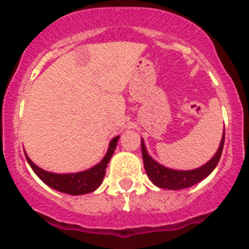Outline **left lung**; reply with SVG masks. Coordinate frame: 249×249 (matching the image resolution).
<instances>
[{
	"instance_id": "left-lung-1",
	"label": "left lung",
	"mask_w": 249,
	"mask_h": 249,
	"mask_svg": "<svg viewBox=\"0 0 249 249\" xmlns=\"http://www.w3.org/2000/svg\"><path fill=\"white\" fill-rule=\"evenodd\" d=\"M224 140H225V128H224V133L223 137H221L219 149H217L215 155L206 164H203L202 166L196 168V169L177 170L172 169V168H168V166H164L163 164L158 163L157 160H154L153 158L150 157L149 153H147L146 146H145V142L141 139L143 166H145V170H146L149 179L157 187H159V188H165V190L177 191L195 186L196 183L205 179L206 177L210 176L211 172L216 168L217 163L220 160L221 153H223Z\"/></svg>"
}]
</instances>
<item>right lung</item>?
<instances>
[{"label":"right lung","mask_w":249,"mask_h":249,"mask_svg":"<svg viewBox=\"0 0 249 249\" xmlns=\"http://www.w3.org/2000/svg\"><path fill=\"white\" fill-rule=\"evenodd\" d=\"M120 136H116L112 139L109 142V146L107 150V154L104 155L99 163L95 164L94 166L89 169L83 170V172H77V173H52V172H47V170L39 168L38 165L33 163L30 158L26 155L29 165L32 166L34 173L40 178V179L49 186L53 190L62 192V194L72 195V196H79V195L90 194L92 191H95L98 187L102 184L104 176H106L107 165L109 163L110 158H112L114 150H116L117 142H118Z\"/></svg>","instance_id":"obj_1"}]
</instances>
